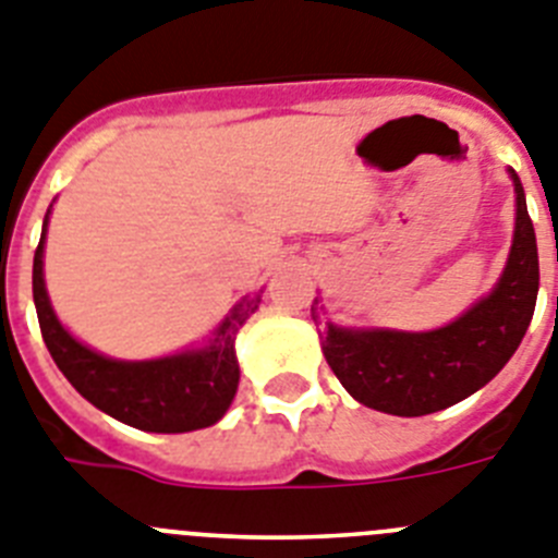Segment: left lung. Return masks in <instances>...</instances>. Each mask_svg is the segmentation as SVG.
I'll use <instances>...</instances> for the list:
<instances>
[{
  "instance_id": "8db88e82",
  "label": "left lung",
  "mask_w": 558,
  "mask_h": 558,
  "mask_svg": "<svg viewBox=\"0 0 558 558\" xmlns=\"http://www.w3.org/2000/svg\"><path fill=\"white\" fill-rule=\"evenodd\" d=\"M511 179L517 227L506 272L488 298L454 323L424 333L339 328L319 319V300H314L312 319L326 362L360 404L404 418L438 413L477 393L520 348L539 292V255L525 191L513 171Z\"/></svg>"
}]
</instances>
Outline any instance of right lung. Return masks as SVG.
I'll return each mask as SVG.
<instances>
[{"mask_svg":"<svg viewBox=\"0 0 558 558\" xmlns=\"http://www.w3.org/2000/svg\"><path fill=\"white\" fill-rule=\"evenodd\" d=\"M45 235L47 221L33 258V300L47 351L77 393L111 418L145 433H191L216 424L239 390L235 333L258 308L260 294L241 300L198 351L148 362L109 360L81 345L58 323L45 289Z\"/></svg>","mask_w":558,"mask_h":558,"instance_id":"obj_1","label":"right lung"}]
</instances>
